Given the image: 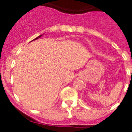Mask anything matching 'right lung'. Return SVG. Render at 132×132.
Returning <instances> with one entry per match:
<instances>
[{
    "instance_id": "add662e5",
    "label": "right lung",
    "mask_w": 132,
    "mask_h": 132,
    "mask_svg": "<svg viewBox=\"0 0 132 132\" xmlns=\"http://www.w3.org/2000/svg\"><path fill=\"white\" fill-rule=\"evenodd\" d=\"M43 36V34H42V35H40V36H38V37H37V38H35V39H34V40H32V41H34V40H38V38H40V37H41V36ZM32 41H31V42H32Z\"/></svg>"
}]
</instances>
